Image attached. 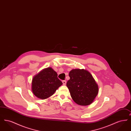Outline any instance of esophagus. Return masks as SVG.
<instances>
[{
  "label": "esophagus",
  "mask_w": 131,
  "mask_h": 131,
  "mask_svg": "<svg viewBox=\"0 0 131 131\" xmlns=\"http://www.w3.org/2000/svg\"><path fill=\"white\" fill-rule=\"evenodd\" d=\"M62 83L63 85H65L66 84V81H63Z\"/></svg>",
  "instance_id": "obj_1"
}]
</instances>
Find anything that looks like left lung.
Returning a JSON list of instances; mask_svg holds the SVG:
<instances>
[{
	"mask_svg": "<svg viewBox=\"0 0 131 131\" xmlns=\"http://www.w3.org/2000/svg\"><path fill=\"white\" fill-rule=\"evenodd\" d=\"M66 85L75 103L81 106L92 104L99 92V87L92 75L86 70L76 69L69 74Z\"/></svg>",
	"mask_w": 131,
	"mask_h": 131,
	"instance_id": "obj_1",
	"label": "left lung"
}]
</instances>
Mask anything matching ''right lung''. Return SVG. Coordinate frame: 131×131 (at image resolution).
Returning <instances> with one entry per match:
<instances>
[{
    "instance_id": "obj_1",
    "label": "right lung",
    "mask_w": 131,
    "mask_h": 131,
    "mask_svg": "<svg viewBox=\"0 0 131 131\" xmlns=\"http://www.w3.org/2000/svg\"><path fill=\"white\" fill-rule=\"evenodd\" d=\"M62 82L51 67L45 68L35 75L32 80L31 90L37 98L44 100L52 96Z\"/></svg>"
}]
</instances>
